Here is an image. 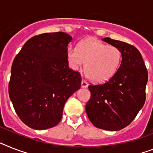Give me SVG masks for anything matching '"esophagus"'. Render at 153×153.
Returning <instances> with one entry per match:
<instances>
[{"mask_svg": "<svg viewBox=\"0 0 153 153\" xmlns=\"http://www.w3.org/2000/svg\"><path fill=\"white\" fill-rule=\"evenodd\" d=\"M81 85H82V87L83 88H85L88 86V82L86 81L85 80H82V83H81Z\"/></svg>", "mask_w": 153, "mask_h": 153, "instance_id": "obj_1", "label": "esophagus"}]
</instances>
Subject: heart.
I'll list each match as a JSON object with an SVG mask.
<instances>
[{"label": "heart", "mask_w": 153, "mask_h": 153, "mask_svg": "<svg viewBox=\"0 0 153 153\" xmlns=\"http://www.w3.org/2000/svg\"><path fill=\"white\" fill-rule=\"evenodd\" d=\"M67 59L75 71L85 63V72L88 78L102 82L115 74L121 61V52L117 47L108 45L96 38H87L81 42L77 48H68Z\"/></svg>", "instance_id": "1"}]
</instances>
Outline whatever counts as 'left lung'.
Listing matches in <instances>:
<instances>
[{"instance_id":"8db88e82","label":"left lung","mask_w":153,"mask_h":153,"mask_svg":"<svg viewBox=\"0 0 153 153\" xmlns=\"http://www.w3.org/2000/svg\"><path fill=\"white\" fill-rule=\"evenodd\" d=\"M102 40L120 49L122 62L108 81L88 86L91 96L85 111L97 128L120 130L134 120L145 104L147 68L136 47L110 38Z\"/></svg>"}]
</instances>
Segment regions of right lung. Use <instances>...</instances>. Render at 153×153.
Returning a JSON list of instances; mask_svg holds the SVG:
<instances>
[{
    "label": "right lung",
    "mask_w": 153,
    "mask_h": 153,
    "mask_svg": "<svg viewBox=\"0 0 153 153\" xmlns=\"http://www.w3.org/2000/svg\"><path fill=\"white\" fill-rule=\"evenodd\" d=\"M72 38L64 32L30 38L15 57L8 94L21 121L34 130L56 126L67 100L81 87L79 71L68 67Z\"/></svg>",
    "instance_id": "obj_1"
}]
</instances>
